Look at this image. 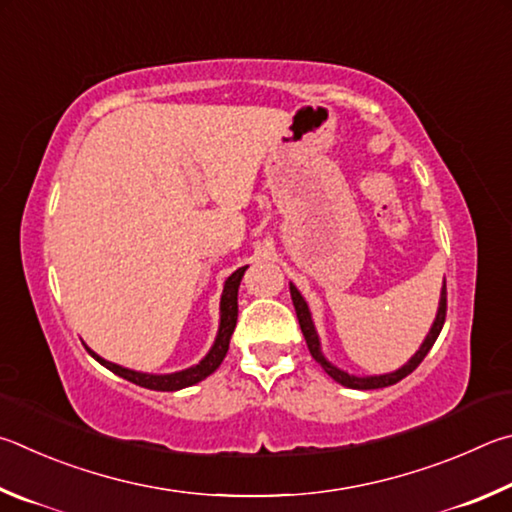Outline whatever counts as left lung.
I'll return each instance as SVG.
<instances>
[{"label": "left lung", "mask_w": 512, "mask_h": 512, "mask_svg": "<svg viewBox=\"0 0 512 512\" xmlns=\"http://www.w3.org/2000/svg\"><path fill=\"white\" fill-rule=\"evenodd\" d=\"M290 294H292L294 310H297V319H299L301 333H303V337H306V344H308L310 355L315 357L321 369H324L335 382L342 384V387H348V389H362V391H366V389L391 387V384H396V382H400L402 378H407V375H409L411 371H416V366L425 360V355H427L429 351H432L436 337L441 335L443 324H445V312H447V288H445V283H443L441 301H438L436 319H434L432 328H429L425 342L420 344V348L416 351V355L411 357V360H409L405 366H400L398 371L384 373V375H366V378H360V375H351V373H346V371H342V369H337L335 364H330V362L326 360L324 353H321L319 335H317V330H315V324H312V315H310V308H308L306 299L301 297V292H299L297 288H294L292 283H290Z\"/></svg>", "instance_id": "8db88e82"}]
</instances>
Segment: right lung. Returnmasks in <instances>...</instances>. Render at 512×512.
Wrapping results in <instances>:
<instances>
[{
    "label": "right lung",
    "instance_id": "right-lung-1",
    "mask_svg": "<svg viewBox=\"0 0 512 512\" xmlns=\"http://www.w3.org/2000/svg\"><path fill=\"white\" fill-rule=\"evenodd\" d=\"M245 270H247V265L240 267V270L233 272L229 279L224 281V290H222V299H220L218 335H215V342L211 346V351L206 353L195 366H191V369H184V371H177V373H164V375L141 373V371L125 369V366H119L114 362H107V360H103L101 355H96L92 348H87V346L85 348L96 362H101L105 366V369H110L112 373H116L123 380L139 384V387H143V389L179 391L184 387H191V384L202 382L204 378H209V375L215 369H218V366L224 360V355H227V351H229V339H231L233 328H236V321H238V288H240V281H242V274H245Z\"/></svg>",
    "mask_w": 512,
    "mask_h": 512
}]
</instances>
